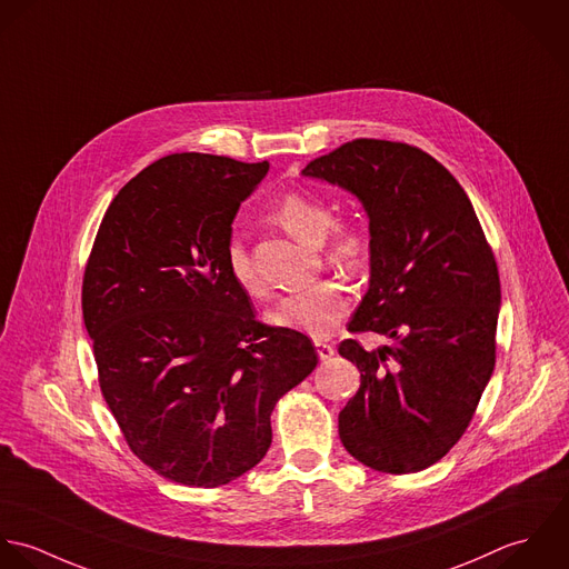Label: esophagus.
Listing matches in <instances>:
<instances>
[{
	"instance_id": "obj_1",
	"label": "esophagus",
	"mask_w": 569,
	"mask_h": 569,
	"mask_svg": "<svg viewBox=\"0 0 569 569\" xmlns=\"http://www.w3.org/2000/svg\"><path fill=\"white\" fill-rule=\"evenodd\" d=\"M315 347H317V353H319L321 360H330L335 356V351H337L335 345H330V342L315 341Z\"/></svg>"
}]
</instances>
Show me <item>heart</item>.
<instances>
[{
    "instance_id": "b5f03b06",
    "label": "heart",
    "mask_w": 569,
    "mask_h": 569,
    "mask_svg": "<svg viewBox=\"0 0 569 569\" xmlns=\"http://www.w3.org/2000/svg\"><path fill=\"white\" fill-rule=\"evenodd\" d=\"M270 218L292 237L308 246L326 248V257L342 272H356L369 252V234L356 220H335L332 207L312 193H288L270 211ZM227 268L232 281L250 297H266L268 288L259 277L246 246L230 239ZM349 310V297L341 283L319 281L288 299H283L268 319L274 326L326 339L341 326Z\"/></svg>"
}]
</instances>
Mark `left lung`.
<instances>
[{
	"label": "left lung",
	"mask_w": 569,
	"mask_h": 569,
	"mask_svg": "<svg viewBox=\"0 0 569 569\" xmlns=\"http://www.w3.org/2000/svg\"><path fill=\"white\" fill-rule=\"evenodd\" d=\"M358 198L369 218V288L339 345L360 387L339 413L347 453L407 475L463 436L495 369L499 272L453 176L418 147L358 138L303 171Z\"/></svg>",
	"instance_id": "8db88e82"
}]
</instances>
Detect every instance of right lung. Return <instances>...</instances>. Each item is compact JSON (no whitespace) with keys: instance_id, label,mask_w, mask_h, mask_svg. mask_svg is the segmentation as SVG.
I'll use <instances>...</instances> for the list:
<instances>
[{"instance_id":"obj_1","label":"right lung","mask_w":569,"mask_h":569,"mask_svg":"<svg viewBox=\"0 0 569 569\" xmlns=\"http://www.w3.org/2000/svg\"><path fill=\"white\" fill-rule=\"evenodd\" d=\"M268 162L171 153L112 200L83 277L99 382L140 461L193 488L268 453L277 400L312 373L310 339L254 319L227 248Z\"/></svg>"}]
</instances>
